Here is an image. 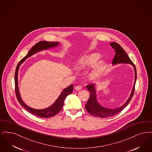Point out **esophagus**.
<instances>
[{
    "label": "esophagus",
    "mask_w": 152,
    "mask_h": 152,
    "mask_svg": "<svg viewBox=\"0 0 152 152\" xmlns=\"http://www.w3.org/2000/svg\"><path fill=\"white\" fill-rule=\"evenodd\" d=\"M75 89L76 91H80V90H81L82 89V87H81V86H76V87H75Z\"/></svg>",
    "instance_id": "34e87169"
}]
</instances>
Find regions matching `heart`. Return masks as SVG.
I'll use <instances>...</instances> for the list:
<instances>
[{"mask_svg":"<svg viewBox=\"0 0 152 152\" xmlns=\"http://www.w3.org/2000/svg\"><path fill=\"white\" fill-rule=\"evenodd\" d=\"M100 56L99 53H94L80 58L75 63V68L79 71H86L94 66L99 60ZM105 68V64L100 63L96 65L88 76L91 80L96 79L101 75Z\"/></svg>","mask_w":152,"mask_h":152,"instance_id":"heart-1","label":"heart"}]
</instances>
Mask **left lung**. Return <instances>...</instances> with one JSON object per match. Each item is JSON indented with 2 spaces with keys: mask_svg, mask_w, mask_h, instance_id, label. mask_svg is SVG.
Wrapping results in <instances>:
<instances>
[{
  "mask_svg": "<svg viewBox=\"0 0 152 152\" xmlns=\"http://www.w3.org/2000/svg\"><path fill=\"white\" fill-rule=\"evenodd\" d=\"M110 46L115 49V56L114 58L113 59L112 64H130L132 65L134 69L135 72V79H134V82L133 84V87L132 88L131 94L130 96L127 100V101L125 102L124 104H123L122 106L117 108L115 109H109L105 108L99 103L97 99V95H96V89L95 87L94 84H89L87 85V87L88 90L90 92V96L89 97V99L87 101V104L85 106L87 112L92 115V116L101 117V118H107L109 117L115 116L117 115L118 113H119L123 109L125 108L128 104L129 103L133 94L134 92V87L136 84V81L137 79V71L136 68L133 63L132 61L130 58H129L127 53L124 50L123 48L121 47V45L116 42L111 43H110Z\"/></svg>",
  "mask_w": 152,
  "mask_h": 152,
  "instance_id": "1",
  "label": "left lung"
}]
</instances>
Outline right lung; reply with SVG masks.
<instances>
[{
	"label": "right lung",
	"mask_w": 152,
	"mask_h": 152,
	"mask_svg": "<svg viewBox=\"0 0 152 152\" xmlns=\"http://www.w3.org/2000/svg\"><path fill=\"white\" fill-rule=\"evenodd\" d=\"M59 44L60 43L58 42H47V41H40L38 42L32 47V48L29 50L27 55L19 62L15 70V93H16V96L18 100L22 107H24L27 110H28L31 114L40 117H42V118L51 117L58 114L63 108L64 105V100L66 96L72 94L73 89V85H71L69 87L64 89L60 94V96H58V99L48 108L43 109H36L29 107L22 100L20 94L19 92V87H18V71L21 64H22L26 60V58L31 56L32 55H34L35 53H36L38 52L43 51L44 50H48L50 48H54L55 47H57Z\"/></svg>",
	"instance_id": "obj_1"
}]
</instances>
